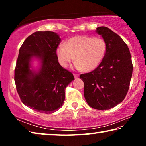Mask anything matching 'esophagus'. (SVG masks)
Listing matches in <instances>:
<instances>
[{"mask_svg":"<svg viewBox=\"0 0 146 146\" xmlns=\"http://www.w3.org/2000/svg\"><path fill=\"white\" fill-rule=\"evenodd\" d=\"M73 75H74V77H75V78H78V76H79V75H78V74H76V73H74L73 74Z\"/></svg>","mask_w":146,"mask_h":146,"instance_id":"esophagus-1","label":"esophagus"}]
</instances>
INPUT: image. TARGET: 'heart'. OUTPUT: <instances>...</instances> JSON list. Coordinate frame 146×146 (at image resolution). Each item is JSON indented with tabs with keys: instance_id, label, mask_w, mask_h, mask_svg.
<instances>
[{
	"instance_id": "b5f03b06",
	"label": "heart",
	"mask_w": 146,
	"mask_h": 146,
	"mask_svg": "<svg viewBox=\"0 0 146 146\" xmlns=\"http://www.w3.org/2000/svg\"><path fill=\"white\" fill-rule=\"evenodd\" d=\"M106 51L107 44L103 38L78 36L69 39L66 44H60L56 53L58 62L63 67H67L76 58V69L91 71L102 62Z\"/></svg>"
}]
</instances>
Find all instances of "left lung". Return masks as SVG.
<instances>
[{"label":"left lung","instance_id":"left-lung-1","mask_svg":"<svg viewBox=\"0 0 146 146\" xmlns=\"http://www.w3.org/2000/svg\"><path fill=\"white\" fill-rule=\"evenodd\" d=\"M97 33L107 44L102 62L90 73L80 75L84 94L92 108L108 110L124 99L129 88L133 64L129 49L122 38L110 28L100 26Z\"/></svg>","mask_w":146,"mask_h":146}]
</instances>
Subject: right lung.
<instances>
[{
	"instance_id": "obj_1",
	"label": "right lung",
	"mask_w": 146,
	"mask_h": 146,
	"mask_svg": "<svg viewBox=\"0 0 146 146\" xmlns=\"http://www.w3.org/2000/svg\"><path fill=\"white\" fill-rule=\"evenodd\" d=\"M61 42L53 31H36L27 38L19 49L15 82L24 105L39 113L57 111L65 100V89L73 75L58 63L56 51ZM40 62L37 70L31 66L33 59Z\"/></svg>"
}]
</instances>
